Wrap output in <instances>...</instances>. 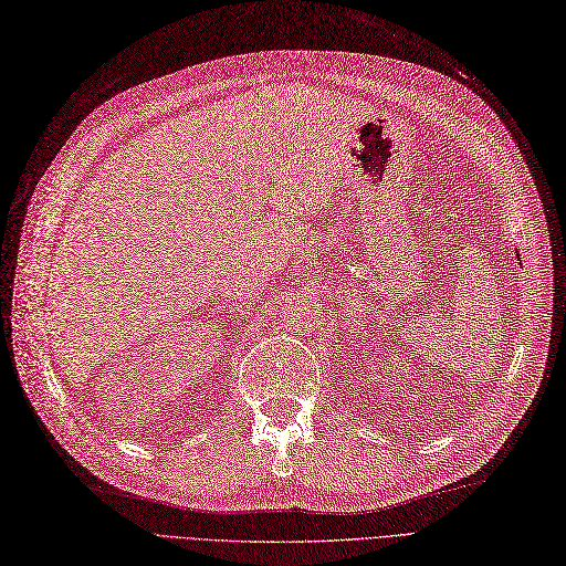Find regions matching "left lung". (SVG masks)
Returning <instances> with one entry per match:
<instances>
[{"label": "left lung", "instance_id": "8db88e82", "mask_svg": "<svg viewBox=\"0 0 566 566\" xmlns=\"http://www.w3.org/2000/svg\"><path fill=\"white\" fill-rule=\"evenodd\" d=\"M520 264H522V260H520Z\"/></svg>", "mask_w": 566, "mask_h": 566}]
</instances>
